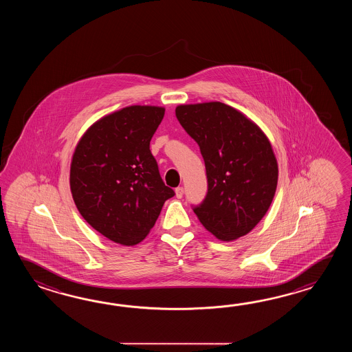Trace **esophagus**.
<instances>
[{
    "mask_svg": "<svg viewBox=\"0 0 352 352\" xmlns=\"http://www.w3.org/2000/svg\"><path fill=\"white\" fill-rule=\"evenodd\" d=\"M175 192H176V197L181 199L182 195H184V188H182V187H177V188L175 190Z\"/></svg>",
    "mask_w": 352,
    "mask_h": 352,
    "instance_id": "1",
    "label": "esophagus"
}]
</instances>
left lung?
I'll return each mask as SVG.
<instances>
[{
	"mask_svg": "<svg viewBox=\"0 0 352 352\" xmlns=\"http://www.w3.org/2000/svg\"><path fill=\"white\" fill-rule=\"evenodd\" d=\"M179 124L201 151L208 194L194 212L221 241L252 232L276 194L277 158L268 137L247 116L220 102L176 107Z\"/></svg>",
	"mask_w": 352,
	"mask_h": 352,
	"instance_id": "1",
	"label": "left lung"
}]
</instances>
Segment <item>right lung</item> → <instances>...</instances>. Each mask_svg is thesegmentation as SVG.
Instances as JSON below:
<instances>
[{
	"label": "right lung",
	"mask_w": 352,
	"mask_h": 352,
	"mask_svg": "<svg viewBox=\"0 0 352 352\" xmlns=\"http://www.w3.org/2000/svg\"><path fill=\"white\" fill-rule=\"evenodd\" d=\"M165 108L131 105L93 123L75 147L70 190L85 221L105 238L135 245L150 232L173 188L150 142Z\"/></svg>",
	"instance_id": "right-lung-1"
}]
</instances>
